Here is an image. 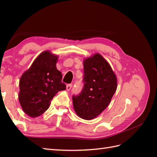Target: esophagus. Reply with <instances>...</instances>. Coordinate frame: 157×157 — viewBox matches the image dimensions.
Returning a JSON list of instances; mask_svg holds the SVG:
<instances>
[{"label":"esophagus","instance_id":"esophagus-1","mask_svg":"<svg viewBox=\"0 0 157 157\" xmlns=\"http://www.w3.org/2000/svg\"><path fill=\"white\" fill-rule=\"evenodd\" d=\"M71 87H72V84H67V86H66V90L67 91H69L70 90H71Z\"/></svg>","mask_w":157,"mask_h":157}]
</instances>
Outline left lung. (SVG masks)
<instances>
[{
    "label": "left lung",
    "instance_id": "obj_1",
    "mask_svg": "<svg viewBox=\"0 0 157 157\" xmlns=\"http://www.w3.org/2000/svg\"><path fill=\"white\" fill-rule=\"evenodd\" d=\"M84 88L80 94L73 96V104L77 115L91 120L109 105L117 79L109 63L98 53L84 59Z\"/></svg>",
    "mask_w": 157,
    "mask_h": 157
}]
</instances>
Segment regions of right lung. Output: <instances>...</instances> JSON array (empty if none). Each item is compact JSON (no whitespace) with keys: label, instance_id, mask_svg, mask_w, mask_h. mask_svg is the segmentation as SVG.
<instances>
[{"label":"right lung","instance_id":"add662e5","mask_svg":"<svg viewBox=\"0 0 157 157\" xmlns=\"http://www.w3.org/2000/svg\"><path fill=\"white\" fill-rule=\"evenodd\" d=\"M58 58L49 51L42 52L20 78L19 101L23 112L31 117L43 114L56 93L66 88L56 67Z\"/></svg>","mask_w":157,"mask_h":157}]
</instances>
